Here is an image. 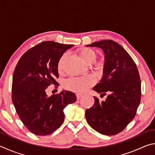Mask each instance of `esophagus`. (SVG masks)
Masks as SVG:
<instances>
[{"mask_svg": "<svg viewBox=\"0 0 155 155\" xmlns=\"http://www.w3.org/2000/svg\"><path fill=\"white\" fill-rule=\"evenodd\" d=\"M76 96H77V99H79L81 96H82V94H76Z\"/></svg>", "mask_w": 155, "mask_h": 155, "instance_id": "obj_1", "label": "esophagus"}]
</instances>
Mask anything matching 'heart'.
<instances>
[{
    "label": "heart",
    "instance_id": "1",
    "mask_svg": "<svg viewBox=\"0 0 155 155\" xmlns=\"http://www.w3.org/2000/svg\"><path fill=\"white\" fill-rule=\"evenodd\" d=\"M78 55L81 59L87 64H91L95 61L97 54L93 49L90 48H81L77 51ZM67 57V54H63L57 63V70L59 72L63 71V68L65 60ZM95 83L94 78L91 76H84L80 77L70 78L65 81L64 87L67 90L74 91L78 94L85 92L89 88L94 85Z\"/></svg>",
    "mask_w": 155,
    "mask_h": 155
}]
</instances>
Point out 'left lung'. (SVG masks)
Masks as SVG:
<instances>
[{
  "instance_id": "8db88e82",
  "label": "left lung",
  "mask_w": 155,
  "mask_h": 155,
  "mask_svg": "<svg viewBox=\"0 0 155 155\" xmlns=\"http://www.w3.org/2000/svg\"><path fill=\"white\" fill-rule=\"evenodd\" d=\"M87 46L103 50L105 57L103 77L93 88L101 96H108L86 109L85 117L90 127L105 135L122 131L132 121L141 101V80L137 65L124 48L111 40H101Z\"/></svg>"
}]
</instances>
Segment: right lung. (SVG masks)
Masks as SVG:
<instances>
[{
  "instance_id": "1",
  "label": "right lung",
  "mask_w": 155,
  "mask_h": 155,
  "mask_svg": "<svg viewBox=\"0 0 155 155\" xmlns=\"http://www.w3.org/2000/svg\"><path fill=\"white\" fill-rule=\"evenodd\" d=\"M73 45L46 41L24 53L15 68L12 98L15 111L28 130L37 135L51 134L64 120V109L77 101L75 94L63 90L47 96L46 89L57 85V63Z\"/></svg>"
}]
</instances>
